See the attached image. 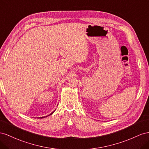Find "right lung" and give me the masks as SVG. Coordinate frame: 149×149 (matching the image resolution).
<instances>
[{"label": "right lung", "mask_w": 149, "mask_h": 149, "mask_svg": "<svg viewBox=\"0 0 149 149\" xmlns=\"http://www.w3.org/2000/svg\"><path fill=\"white\" fill-rule=\"evenodd\" d=\"M54 112V111L52 112V113H51L50 115H49V116H50V115H52L53 113ZM44 116V117H40L39 118H45V117H47V116Z\"/></svg>", "instance_id": "1"}]
</instances>
